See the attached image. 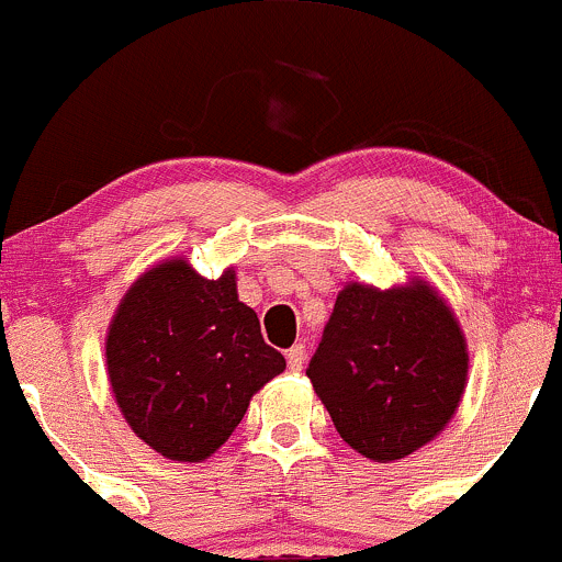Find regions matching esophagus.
Segmentation results:
<instances>
[{"instance_id": "34e87169", "label": "esophagus", "mask_w": 562, "mask_h": 562, "mask_svg": "<svg viewBox=\"0 0 562 562\" xmlns=\"http://www.w3.org/2000/svg\"><path fill=\"white\" fill-rule=\"evenodd\" d=\"M286 366L292 373H300V370H303V366H305V346L303 344H294L292 349L286 351Z\"/></svg>"}]
</instances>
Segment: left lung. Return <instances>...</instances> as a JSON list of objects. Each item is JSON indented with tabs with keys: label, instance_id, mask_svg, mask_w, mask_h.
I'll list each match as a JSON object with an SVG mask.
<instances>
[{
	"label": "left lung",
	"instance_id": "1",
	"mask_svg": "<svg viewBox=\"0 0 562 562\" xmlns=\"http://www.w3.org/2000/svg\"><path fill=\"white\" fill-rule=\"evenodd\" d=\"M305 375L351 449L401 460L438 436L460 406L465 338L427 283H349L324 324Z\"/></svg>",
	"mask_w": 562,
	"mask_h": 562
}]
</instances>
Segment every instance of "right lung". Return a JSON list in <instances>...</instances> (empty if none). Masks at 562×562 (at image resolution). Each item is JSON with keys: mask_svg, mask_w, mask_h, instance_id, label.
Masks as SVG:
<instances>
[{"mask_svg": "<svg viewBox=\"0 0 562 562\" xmlns=\"http://www.w3.org/2000/svg\"><path fill=\"white\" fill-rule=\"evenodd\" d=\"M108 373L137 438L181 462L211 457L248 401L286 368L238 300L235 270L207 281L170 259L132 283L110 324Z\"/></svg>", "mask_w": 562, "mask_h": 562, "instance_id": "add662e5", "label": "right lung"}]
</instances>
